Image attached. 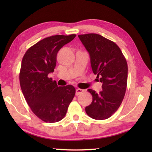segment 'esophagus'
Wrapping results in <instances>:
<instances>
[{
	"label": "esophagus",
	"mask_w": 152,
	"mask_h": 152,
	"mask_svg": "<svg viewBox=\"0 0 152 152\" xmlns=\"http://www.w3.org/2000/svg\"><path fill=\"white\" fill-rule=\"evenodd\" d=\"M84 90L83 89H80V88H77L76 91V95H79L80 94L82 93V92H84Z\"/></svg>",
	"instance_id": "esophagus-1"
}]
</instances>
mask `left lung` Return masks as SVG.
I'll use <instances>...</instances> for the list:
<instances>
[{"label":"left lung","instance_id":"left-lung-1","mask_svg":"<svg viewBox=\"0 0 152 152\" xmlns=\"http://www.w3.org/2000/svg\"><path fill=\"white\" fill-rule=\"evenodd\" d=\"M88 51L92 70L102 82L99 94L92 89V101L85 108L92 119H107L117 111L125 96L127 84V63L116 43L96 33L78 35Z\"/></svg>","mask_w":152,"mask_h":152}]
</instances>
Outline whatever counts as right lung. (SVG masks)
<instances>
[{"label": "right lung", "mask_w": 152, "mask_h": 152, "mask_svg": "<svg viewBox=\"0 0 152 152\" xmlns=\"http://www.w3.org/2000/svg\"><path fill=\"white\" fill-rule=\"evenodd\" d=\"M76 36L44 38L28 49L23 58L19 73L22 92L33 113L45 123L62 119L75 95L72 85L58 86L48 74L54 71L58 51Z\"/></svg>", "instance_id": "right-lung-1"}]
</instances>
